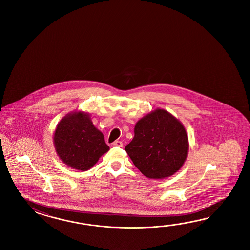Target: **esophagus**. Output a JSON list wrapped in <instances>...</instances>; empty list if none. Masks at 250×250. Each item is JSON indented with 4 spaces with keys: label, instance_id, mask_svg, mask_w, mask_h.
<instances>
[{
    "label": "esophagus",
    "instance_id": "esophagus-1",
    "mask_svg": "<svg viewBox=\"0 0 250 250\" xmlns=\"http://www.w3.org/2000/svg\"><path fill=\"white\" fill-rule=\"evenodd\" d=\"M112 145L114 146H119V147H123V144L122 141H119V140H116V141H114Z\"/></svg>",
    "mask_w": 250,
    "mask_h": 250
}]
</instances>
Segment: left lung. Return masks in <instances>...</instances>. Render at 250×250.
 I'll use <instances>...</instances> for the list:
<instances>
[{"mask_svg":"<svg viewBox=\"0 0 250 250\" xmlns=\"http://www.w3.org/2000/svg\"><path fill=\"white\" fill-rule=\"evenodd\" d=\"M125 150L133 164L149 179L173 175L186 161L188 139L182 123L170 112L156 109L139 120Z\"/></svg>","mask_w":250,"mask_h":250,"instance_id":"8db88e82","label":"left lung"}]
</instances>
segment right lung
Segmentation results:
<instances>
[{
  "mask_svg": "<svg viewBox=\"0 0 250 250\" xmlns=\"http://www.w3.org/2000/svg\"><path fill=\"white\" fill-rule=\"evenodd\" d=\"M53 144L64 164L80 170L90 169L110 149L103 133L83 112H71L62 119L53 135Z\"/></svg>",
  "mask_w": 250,
  "mask_h": 250,
  "instance_id": "obj_1",
  "label": "right lung"
}]
</instances>
